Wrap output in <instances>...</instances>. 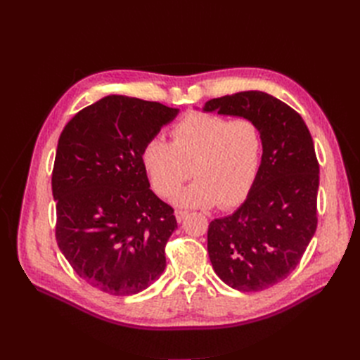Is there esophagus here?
I'll use <instances>...</instances> for the list:
<instances>
[{
  "instance_id": "obj_1",
  "label": "esophagus",
  "mask_w": 360,
  "mask_h": 360,
  "mask_svg": "<svg viewBox=\"0 0 360 360\" xmlns=\"http://www.w3.org/2000/svg\"><path fill=\"white\" fill-rule=\"evenodd\" d=\"M188 214L189 213L184 212V210H176V219H177V222H183L184 217H186Z\"/></svg>"
}]
</instances>
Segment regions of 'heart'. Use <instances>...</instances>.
I'll list each match as a JSON object with an SVG mask.
<instances>
[{"label":"heart","instance_id":"1","mask_svg":"<svg viewBox=\"0 0 360 360\" xmlns=\"http://www.w3.org/2000/svg\"><path fill=\"white\" fill-rule=\"evenodd\" d=\"M171 143L147 141L141 160L160 197H171L192 172L197 176L180 189L174 202L207 209L216 202L224 209L245 200L258 174L263 138L254 120L189 112L169 130Z\"/></svg>","mask_w":360,"mask_h":360}]
</instances>
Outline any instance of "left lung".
Listing matches in <instances>:
<instances>
[{
    "label": "left lung",
    "instance_id": "left-lung-1",
    "mask_svg": "<svg viewBox=\"0 0 360 360\" xmlns=\"http://www.w3.org/2000/svg\"><path fill=\"white\" fill-rule=\"evenodd\" d=\"M202 110L254 120L263 156L245 202L207 231L212 266L226 285L261 291L297 267L317 228L320 167L303 118L263 91L205 102Z\"/></svg>",
    "mask_w": 360,
    "mask_h": 360
}]
</instances>
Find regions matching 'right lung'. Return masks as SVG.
Listing matches in <instances>:
<instances>
[{"mask_svg": "<svg viewBox=\"0 0 360 360\" xmlns=\"http://www.w3.org/2000/svg\"><path fill=\"white\" fill-rule=\"evenodd\" d=\"M177 114L112 94L84 108L60 135L52 171L57 243L76 275L112 296L143 291L165 270L177 221L150 189L141 151Z\"/></svg>", "mask_w": 360, "mask_h": 360, "instance_id": "add662e5", "label": "right lung"}]
</instances>
